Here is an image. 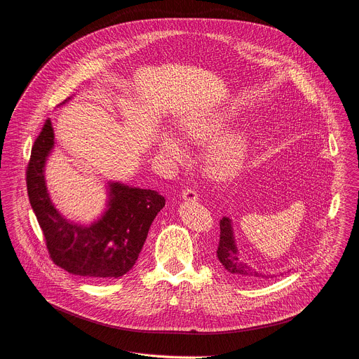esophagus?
I'll use <instances>...</instances> for the list:
<instances>
[{
    "instance_id": "34e87169",
    "label": "esophagus",
    "mask_w": 359,
    "mask_h": 359,
    "mask_svg": "<svg viewBox=\"0 0 359 359\" xmlns=\"http://www.w3.org/2000/svg\"><path fill=\"white\" fill-rule=\"evenodd\" d=\"M182 197H183L184 200H187V201H196V200L198 198V194H197V191H196L194 189L187 187V189H184V190L182 191Z\"/></svg>"
}]
</instances>
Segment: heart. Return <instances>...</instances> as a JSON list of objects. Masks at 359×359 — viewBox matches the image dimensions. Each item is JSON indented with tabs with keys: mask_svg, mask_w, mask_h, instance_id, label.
Here are the masks:
<instances>
[{
	"mask_svg": "<svg viewBox=\"0 0 359 359\" xmlns=\"http://www.w3.org/2000/svg\"><path fill=\"white\" fill-rule=\"evenodd\" d=\"M228 119L224 116L198 118L187 123L182 133L187 141L210 142L222 135L226 130ZM161 151L173 161H183L186 149L183 144L172 134H163L159 142ZM248 152V140L243 134H235L215 142L205 155V168L217 179H228L241 172Z\"/></svg>",
	"mask_w": 359,
	"mask_h": 359,
	"instance_id": "heart-1",
	"label": "heart"
}]
</instances>
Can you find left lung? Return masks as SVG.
I'll return each mask as SVG.
<instances>
[{"instance_id":"obj_1","label":"left lung","mask_w":359,"mask_h":359,"mask_svg":"<svg viewBox=\"0 0 359 359\" xmlns=\"http://www.w3.org/2000/svg\"><path fill=\"white\" fill-rule=\"evenodd\" d=\"M217 262L229 279L233 282H252L258 279H269V276L255 272L245 264L235 247L231 219L224 217L219 219V243L217 248ZM272 278V276H271Z\"/></svg>"}]
</instances>
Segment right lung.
<instances>
[{"label":"right lung","mask_w":359,"mask_h":359,"mask_svg":"<svg viewBox=\"0 0 359 359\" xmlns=\"http://www.w3.org/2000/svg\"><path fill=\"white\" fill-rule=\"evenodd\" d=\"M55 144L50 119L35 140L27 166L29 203L42 228L55 265L72 275L111 279L126 275L135 265L165 197L155 190L109 184L108 210L90 226L72 224L53 207L43 176L45 161Z\"/></svg>","instance_id":"obj_1"}]
</instances>
